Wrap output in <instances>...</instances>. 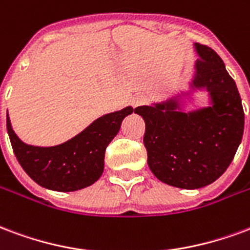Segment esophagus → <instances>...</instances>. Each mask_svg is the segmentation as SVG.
<instances>
[{
  "mask_svg": "<svg viewBox=\"0 0 250 250\" xmlns=\"http://www.w3.org/2000/svg\"><path fill=\"white\" fill-rule=\"evenodd\" d=\"M144 101H146L144 95H140V94H138V95H134V97L131 98L130 104L135 108V107H139L140 104H143Z\"/></svg>",
  "mask_w": 250,
  "mask_h": 250,
  "instance_id": "1",
  "label": "esophagus"
}]
</instances>
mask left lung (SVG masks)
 Wrapping results in <instances>:
<instances>
[{"label":"left lung","mask_w":250,"mask_h":250,"mask_svg":"<svg viewBox=\"0 0 250 250\" xmlns=\"http://www.w3.org/2000/svg\"><path fill=\"white\" fill-rule=\"evenodd\" d=\"M199 59L191 91L135 108L144 119L148 167L159 180L183 189L216 182L233 160L244 134V110L237 86L223 59L210 47L193 43ZM205 89L210 106L186 113L182 98Z\"/></svg>","instance_id":"obj_1"}]
</instances>
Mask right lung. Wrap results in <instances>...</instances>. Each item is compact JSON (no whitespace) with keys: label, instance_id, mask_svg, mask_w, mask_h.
<instances>
[{"label":"right lung","instance_id":"add662e5","mask_svg":"<svg viewBox=\"0 0 250 250\" xmlns=\"http://www.w3.org/2000/svg\"><path fill=\"white\" fill-rule=\"evenodd\" d=\"M132 111L128 106L106 114L70 140L53 147L23 143L13 131L9 114L6 128L17 160L37 184L51 191L73 192L91 186L102 176L107 146Z\"/></svg>","mask_w":250,"mask_h":250}]
</instances>
